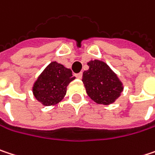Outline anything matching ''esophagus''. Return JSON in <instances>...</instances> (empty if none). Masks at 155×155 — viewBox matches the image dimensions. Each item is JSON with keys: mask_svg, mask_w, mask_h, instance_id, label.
I'll return each mask as SVG.
<instances>
[{"mask_svg": "<svg viewBox=\"0 0 155 155\" xmlns=\"http://www.w3.org/2000/svg\"><path fill=\"white\" fill-rule=\"evenodd\" d=\"M75 77L78 78V79H81V77H82V73H79V74H75Z\"/></svg>", "mask_w": 155, "mask_h": 155, "instance_id": "1", "label": "esophagus"}]
</instances>
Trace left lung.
Wrapping results in <instances>:
<instances>
[{"label": "left lung", "instance_id": "obj_1", "mask_svg": "<svg viewBox=\"0 0 155 155\" xmlns=\"http://www.w3.org/2000/svg\"><path fill=\"white\" fill-rule=\"evenodd\" d=\"M88 65L89 70L84 71L82 82L89 97L97 104L114 103L123 91L119 78L103 61L91 60Z\"/></svg>", "mask_w": 155, "mask_h": 155}]
</instances>
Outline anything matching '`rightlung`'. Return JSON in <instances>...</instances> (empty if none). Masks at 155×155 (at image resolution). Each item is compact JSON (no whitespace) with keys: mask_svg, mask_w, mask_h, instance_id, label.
<instances>
[{"mask_svg":"<svg viewBox=\"0 0 155 155\" xmlns=\"http://www.w3.org/2000/svg\"><path fill=\"white\" fill-rule=\"evenodd\" d=\"M74 79L70 69L61 64L51 62L36 80L33 93L43 106L56 105L63 99L66 87Z\"/></svg>","mask_w":155,"mask_h":155,"instance_id":"1","label":"right lung"}]
</instances>
